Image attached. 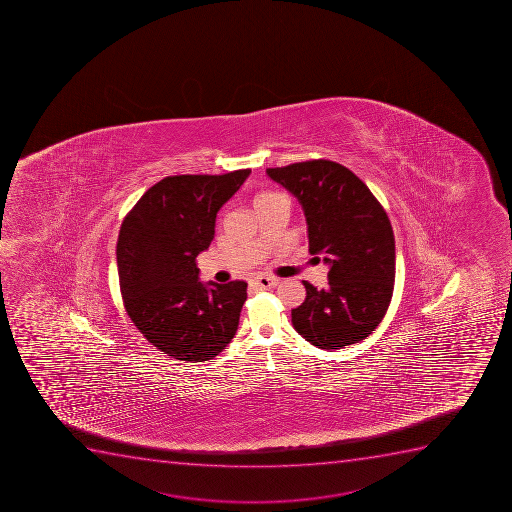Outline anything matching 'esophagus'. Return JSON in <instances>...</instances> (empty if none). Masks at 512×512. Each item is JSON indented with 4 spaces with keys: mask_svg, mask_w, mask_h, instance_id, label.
Returning <instances> with one entry per match:
<instances>
[{
    "mask_svg": "<svg viewBox=\"0 0 512 512\" xmlns=\"http://www.w3.org/2000/svg\"><path fill=\"white\" fill-rule=\"evenodd\" d=\"M277 284H279V280L274 279V277H265V275H260V277L253 280V285L260 290L274 289Z\"/></svg>",
    "mask_w": 512,
    "mask_h": 512,
    "instance_id": "34e87169",
    "label": "esophagus"
}]
</instances>
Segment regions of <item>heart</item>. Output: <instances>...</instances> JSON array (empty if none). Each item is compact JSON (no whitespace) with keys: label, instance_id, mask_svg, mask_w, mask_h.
I'll return each instance as SVG.
<instances>
[{"label":"heart","instance_id":"heart-1","mask_svg":"<svg viewBox=\"0 0 512 512\" xmlns=\"http://www.w3.org/2000/svg\"><path fill=\"white\" fill-rule=\"evenodd\" d=\"M270 195H274V193H262V195L257 197V200H260V198L270 197Z\"/></svg>","mask_w":512,"mask_h":512}]
</instances>
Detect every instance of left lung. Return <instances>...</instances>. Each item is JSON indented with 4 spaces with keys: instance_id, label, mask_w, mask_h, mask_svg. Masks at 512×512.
Returning a JSON list of instances; mask_svg holds the SVG:
<instances>
[{
    "instance_id": "8db88e82",
    "label": "left lung",
    "mask_w": 512,
    "mask_h": 512,
    "mask_svg": "<svg viewBox=\"0 0 512 512\" xmlns=\"http://www.w3.org/2000/svg\"><path fill=\"white\" fill-rule=\"evenodd\" d=\"M304 208L310 253L329 265V287L304 282L294 329L325 350L344 349L374 332L389 309L395 280L392 225L379 200L355 173L330 160L267 168Z\"/></svg>"
}]
</instances>
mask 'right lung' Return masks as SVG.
<instances>
[{
	"mask_svg": "<svg viewBox=\"0 0 512 512\" xmlns=\"http://www.w3.org/2000/svg\"><path fill=\"white\" fill-rule=\"evenodd\" d=\"M250 172L163 178L123 220L117 242L123 304L143 337L173 359H213L237 332L247 282L203 284L195 259L212 243L218 210Z\"/></svg>",
	"mask_w": 512,
	"mask_h": 512,
	"instance_id": "obj_1",
	"label": "right lung"
}]
</instances>
